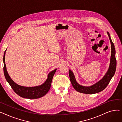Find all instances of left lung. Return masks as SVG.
<instances>
[{
  "instance_id": "1",
  "label": "left lung",
  "mask_w": 122,
  "mask_h": 122,
  "mask_svg": "<svg viewBox=\"0 0 122 122\" xmlns=\"http://www.w3.org/2000/svg\"><path fill=\"white\" fill-rule=\"evenodd\" d=\"M107 33L108 36H109V38L111 42V54L109 67L107 72L105 74L103 78L98 82L95 83V84L92 86H82L76 82L74 73L71 70H69V77L70 81H71V84L75 90L79 92L86 94H94L102 91L108 86L110 80L115 74V71H116L117 63L116 57H115L116 51H115L114 44L111 40L109 33L108 31H107Z\"/></svg>"
}]
</instances>
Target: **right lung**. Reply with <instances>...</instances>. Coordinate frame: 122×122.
<instances>
[{"label":"right lung","mask_w":122,"mask_h":122,"mask_svg":"<svg viewBox=\"0 0 122 122\" xmlns=\"http://www.w3.org/2000/svg\"><path fill=\"white\" fill-rule=\"evenodd\" d=\"M6 51V50L5 51L3 56L4 74L6 81L9 83V84L15 92L20 97L28 99L39 98L46 95L49 91L53 76L57 69H55L48 74L46 80L41 85L33 87H27L20 86L17 84L11 79L7 71L5 62Z\"/></svg>","instance_id":"right-lung-1"}]
</instances>
